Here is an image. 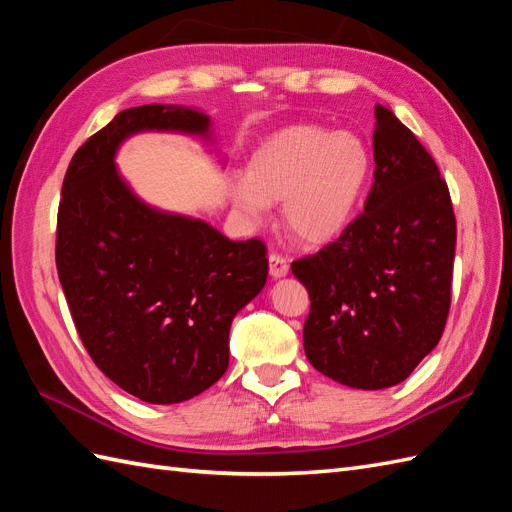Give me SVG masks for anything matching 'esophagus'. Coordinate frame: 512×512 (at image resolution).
Returning a JSON list of instances; mask_svg holds the SVG:
<instances>
[{
  "label": "esophagus",
  "instance_id": "1",
  "mask_svg": "<svg viewBox=\"0 0 512 512\" xmlns=\"http://www.w3.org/2000/svg\"><path fill=\"white\" fill-rule=\"evenodd\" d=\"M268 264H270V274L274 279H281V277H285L287 272H290V264H287V259L279 253H270Z\"/></svg>",
  "mask_w": 512,
  "mask_h": 512
}]
</instances>
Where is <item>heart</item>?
I'll list each match as a JSON object with an SVG mask.
<instances>
[{"label":"heart","mask_w":512,"mask_h":512,"mask_svg":"<svg viewBox=\"0 0 512 512\" xmlns=\"http://www.w3.org/2000/svg\"><path fill=\"white\" fill-rule=\"evenodd\" d=\"M374 160L350 131L294 125L259 144L231 196L244 214L264 216L283 201V225L303 244L320 246L342 235L372 179Z\"/></svg>","instance_id":"b5f03b06"}]
</instances>
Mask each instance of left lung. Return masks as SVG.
Segmentation results:
<instances>
[{"label":"left lung","mask_w":512,"mask_h":512,"mask_svg":"<svg viewBox=\"0 0 512 512\" xmlns=\"http://www.w3.org/2000/svg\"><path fill=\"white\" fill-rule=\"evenodd\" d=\"M374 183L363 214L294 277L311 309L309 363L355 389L402 383L439 344L452 298L456 218L432 155L376 106Z\"/></svg>","instance_id":"8db88e82"}]
</instances>
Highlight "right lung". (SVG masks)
<instances>
[{
  "label": "right lung",
  "mask_w": 512,
  "mask_h": 512,
  "mask_svg": "<svg viewBox=\"0 0 512 512\" xmlns=\"http://www.w3.org/2000/svg\"><path fill=\"white\" fill-rule=\"evenodd\" d=\"M207 136V114L129 108L75 151L62 181L56 266L75 329L112 383L151 404L199 396L227 372L229 329L264 290L266 244L142 203L114 164L138 131Z\"/></svg>",
  "instance_id": "right-lung-1"
}]
</instances>
